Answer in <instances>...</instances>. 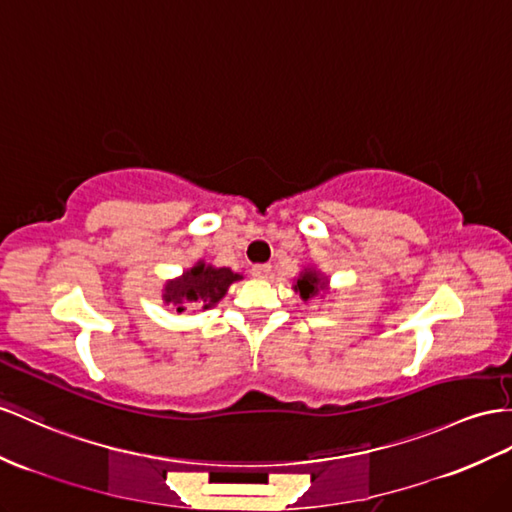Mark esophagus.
<instances>
[{"instance_id": "esophagus-1", "label": "esophagus", "mask_w": 512, "mask_h": 512, "mask_svg": "<svg viewBox=\"0 0 512 512\" xmlns=\"http://www.w3.org/2000/svg\"><path fill=\"white\" fill-rule=\"evenodd\" d=\"M270 270H272V266H270V264H259V266H253L251 274H253L255 279H266L268 274H270Z\"/></svg>"}]
</instances>
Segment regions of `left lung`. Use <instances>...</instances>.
I'll use <instances>...</instances> for the list:
<instances>
[{"label":"left lung","mask_w":512,"mask_h":512,"mask_svg":"<svg viewBox=\"0 0 512 512\" xmlns=\"http://www.w3.org/2000/svg\"><path fill=\"white\" fill-rule=\"evenodd\" d=\"M326 283L329 281H326V277H322L318 270L305 268L294 283V292H298L303 300H309L313 296H318L322 290H326Z\"/></svg>","instance_id":"8db88e82"}]
</instances>
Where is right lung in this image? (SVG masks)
<instances>
[{
	"instance_id": "1",
	"label": "right lung",
	"mask_w": 512,
	"mask_h": 512,
	"mask_svg": "<svg viewBox=\"0 0 512 512\" xmlns=\"http://www.w3.org/2000/svg\"><path fill=\"white\" fill-rule=\"evenodd\" d=\"M240 279L242 274L233 272L231 268H214L205 261H196L181 277L164 285L162 298L166 305H175L179 313L188 307L209 309L218 305V300L227 294L233 281Z\"/></svg>"
}]
</instances>
